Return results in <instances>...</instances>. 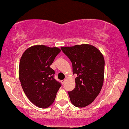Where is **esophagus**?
<instances>
[{
  "instance_id": "1",
  "label": "esophagus",
  "mask_w": 129,
  "mask_h": 129,
  "mask_svg": "<svg viewBox=\"0 0 129 129\" xmlns=\"http://www.w3.org/2000/svg\"><path fill=\"white\" fill-rule=\"evenodd\" d=\"M66 82V79H64V80H62V81H61V83H62V84H64V82Z\"/></svg>"
}]
</instances>
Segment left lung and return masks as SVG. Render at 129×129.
Masks as SVG:
<instances>
[{"mask_svg":"<svg viewBox=\"0 0 129 129\" xmlns=\"http://www.w3.org/2000/svg\"><path fill=\"white\" fill-rule=\"evenodd\" d=\"M71 60L75 87L68 91L71 103L77 107L88 106L98 95L104 79L105 59L98 48L90 45L61 47Z\"/></svg>","mask_w":129,"mask_h":129,"instance_id":"left-lung-1","label":"left lung"}]
</instances>
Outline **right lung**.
I'll return each mask as SVG.
<instances>
[{"mask_svg":"<svg viewBox=\"0 0 129 129\" xmlns=\"http://www.w3.org/2000/svg\"><path fill=\"white\" fill-rule=\"evenodd\" d=\"M60 50L37 45L25 51L19 66V77L23 91L29 100L41 108L49 107L55 99L61 83L54 79L50 67Z\"/></svg>","mask_w":129,"mask_h":129,"instance_id":"obj_1","label":"right lung"}]
</instances>
